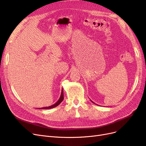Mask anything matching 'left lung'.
Instances as JSON below:
<instances>
[{"label":"left lung","mask_w":146,"mask_h":146,"mask_svg":"<svg viewBox=\"0 0 146 146\" xmlns=\"http://www.w3.org/2000/svg\"><path fill=\"white\" fill-rule=\"evenodd\" d=\"M91 100V102H93V104H94V102H93V101H92V100ZM96 105H97V104H96Z\"/></svg>","instance_id":"left-lung-1"}]
</instances>
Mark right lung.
Instances as JSON below:
<instances>
[{
	"instance_id": "right-lung-1",
	"label": "right lung",
	"mask_w": 146,
	"mask_h": 146,
	"mask_svg": "<svg viewBox=\"0 0 146 146\" xmlns=\"http://www.w3.org/2000/svg\"><path fill=\"white\" fill-rule=\"evenodd\" d=\"M64 99V94H63V90H62L61 91V96L60 98H59V100L56 102L55 104H53L50 106H48V107H43V108H41V109H51V108H55L56 106H57L58 105H59L60 104L61 102H62Z\"/></svg>"
}]
</instances>
